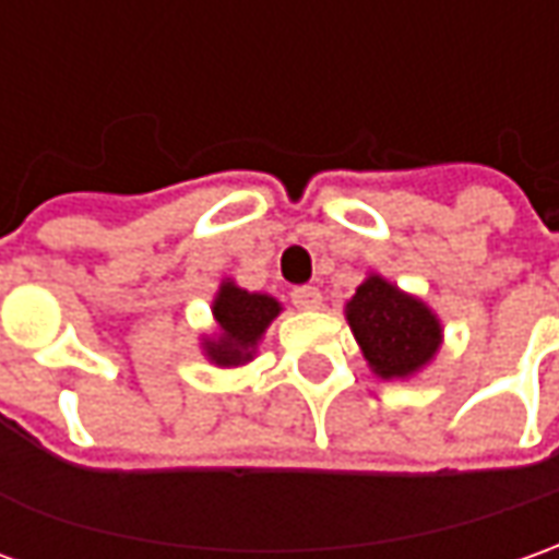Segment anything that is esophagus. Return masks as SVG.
Returning <instances> with one entry per match:
<instances>
[{"mask_svg": "<svg viewBox=\"0 0 559 559\" xmlns=\"http://www.w3.org/2000/svg\"><path fill=\"white\" fill-rule=\"evenodd\" d=\"M290 299H294L296 309H302V311L321 309V302H324V296H321V290H318V287H294Z\"/></svg>", "mask_w": 559, "mask_h": 559, "instance_id": "esophagus-1", "label": "esophagus"}]
</instances>
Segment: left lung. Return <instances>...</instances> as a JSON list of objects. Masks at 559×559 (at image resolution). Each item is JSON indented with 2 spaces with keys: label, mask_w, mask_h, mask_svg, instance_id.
I'll return each instance as SVG.
<instances>
[{
  "label": "left lung",
  "mask_w": 559,
  "mask_h": 559,
  "mask_svg": "<svg viewBox=\"0 0 559 559\" xmlns=\"http://www.w3.org/2000/svg\"><path fill=\"white\" fill-rule=\"evenodd\" d=\"M345 321L367 367L385 382L419 376L443 345L438 311L379 272H367L355 296L345 302Z\"/></svg>",
  "instance_id": "8db88e82"
}]
</instances>
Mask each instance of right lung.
Listing matches in <instances>:
<instances>
[{
  "label": "right lung",
  "mask_w": 559,
  "mask_h": 559,
  "mask_svg": "<svg viewBox=\"0 0 559 559\" xmlns=\"http://www.w3.org/2000/svg\"><path fill=\"white\" fill-rule=\"evenodd\" d=\"M281 311L284 306L272 294H250L231 278H223L211 302L214 330L201 333V355L219 370L245 367L257 358L265 330Z\"/></svg>",
  "instance_id": "1"
}]
</instances>
